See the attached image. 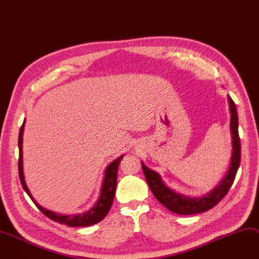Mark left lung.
Returning <instances> with one entry per match:
<instances>
[{
	"label": "left lung",
	"instance_id": "left-lung-1",
	"mask_svg": "<svg viewBox=\"0 0 259 259\" xmlns=\"http://www.w3.org/2000/svg\"><path fill=\"white\" fill-rule=\"evenodd\" d=\"M230 112H231V119H230V129L232 135V157L231 163L228 173L226 177L224 178L221 183L212 189V192L209 193L207 196H204L200 199H192L182 195H179L171 191L168 187L164 185L160 176L156 171L151 170L148 168L143 162L142 167L144 170V174L146 180L149 184V187L153 195L156 197V199L164 205L165 207L178 214H196L201 213L204 211H207L214 207L219 202L227 195L233 181L235 179L237 169L240 163V140L238 135V116L236 111V106L234 104L233 100L228 96Z\"/></svg>",
	"mask_w": 259,
	"mask_h": 259
}]
</instances>
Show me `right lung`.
Returning a JSON list of instances; mask_svg holds the SVG:
<instances>
[{"mask_svg":"<svg viewBox=\"0 0 259 259\" xmlns=\"http://www.w3.org/2000/svg\"><path fill=\"white\" fill-rule=\"evenodd\" d=\"M24 125H25V120L21 127L20 135H19V149H20L19 174H20L21 183L25 189V192L31 198L33 203L36 205V207L49 219L53 220L55 222H58L59 224H64V225L72 226V227H86V226H91V225H94V224L101 222L103 219L105 218V215L108 213V211L111 208V205H112L114 195H115L117 169H118L120 160L123 159V156L118 157L117 159H115L113 162H111L107 166V168L105 170V178H104V181H103L100 199L92 209H90L88 212H84L82 214H72V215L58 214L56 212L50 211V210L41 207L39 204H37V202L34 200L32 195L30 194L29 189L26 185L25 178H24V171H23V146H22Z\"/></svg>","mask_w":259,"mask_h":259,"instance_id":"add662e5","label":"right lung"}]
</instances>
